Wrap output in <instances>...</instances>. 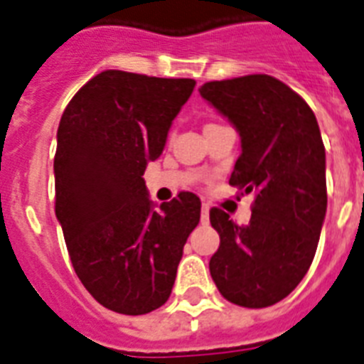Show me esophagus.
Segmentation results:
<instances>
[{
	"instance_id": "34e87169",
	"label": "esophagus",
	"mask_w": 364,
	"mask_h": 364,
	"mask_svg": "<svg viewBox=\"0 0 364 364\" xmlns=\"http://www.w3.org/2000/svg\"><path fill=\"white\" fill-rule=\"evenodd\" d=\"M200 220H202V224L209 223V205L208 203H203L202 205V215H200Z\"/></svg>"
}]
</instances>
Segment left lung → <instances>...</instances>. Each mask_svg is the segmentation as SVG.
Here are the masks:
<instances>
[{"mask_svg": "<svg viewBox=\"0 0 364 364\" xmlns=\"http://www.w3.org/2000/svg\"><path fill=\"white\" fill-rule=\"evenodd\" d=\"M200 95L241 136L230 185L256 194L247 226L209 211L220 235L209 271L224 299L265 309L297 288L320 241L327 211L320 127L303 97L269 75L208 82Z\"/></svg>", "mask_w": 364, "mask_h": 364, "instance_id": "obj_1", "label": "left lung"}]
</instances>
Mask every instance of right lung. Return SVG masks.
<instances>
[{
    "mask_svg": "<svg viewBox=\"0 0 364 364\" xmlns=\"http://www.w3.org/2000/svg\"><path fill=\"white\" fill-rule=\"evenodd\" d=\"M194 85L105 70L80 87L59 121L55 217L82 284L119 314H147L166 303L200 223L196 194L179 192L153 209L141 177Z\"/></svg>",
    "mask_w": 364,
    "mask_h": 364,
    "instance_id": "obj_1",
    "label": "right lung"
}]
</instances>
